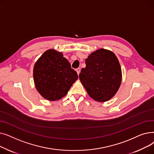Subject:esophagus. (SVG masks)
Segmentation results:
<instances>
[{
	"mask_svg": "<svg viewBox=\"0 0 154 154\" xmlns=\"http://www.w3.org/2000/svg\"><path fill=\"white\" fill-rule=\"evenodd\" d=\"M76 71H77V74H78V75H79V74H80V68L77 69H76Z\"/></svg>",
	"mask_w": 154,
	"mask_h": 154,
	"instance_id": "34e87169",
	"label": "esophagus"
}]
</instances>
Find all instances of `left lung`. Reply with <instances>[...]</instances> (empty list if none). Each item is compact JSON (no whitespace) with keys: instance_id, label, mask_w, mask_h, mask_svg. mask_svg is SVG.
I'll list each match as a JSON object with an SVG mask.
<instances>
[{"instance_id":"1","label":"left lung","mask_w":154,"mask_h":154,"mask_svg":"<svg viewBox=\"0 0 154 154\" xmlns=\"http://www.w3.org/2000/svg\"><path fill=\"white\" fill-rule=\"evenodd\" d=\"M79 79L91 97L106 102L117 93L122 81V70L116 55L112 51L100 48L85 59Z\"/></svg>"}]
</instances>
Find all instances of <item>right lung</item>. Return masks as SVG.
Listing matches in <instances>:
<instances>
[{"label": "right lung", "mask_w": 154, "mask_h": 154, "mask_svg": "<svg viewBox=\"0 0 154 154\" xmlns=\"http://www.w3.org/2000/svg\"><path fill=\"white\" fill-rule=\"evenodd\" d=\"M34 80L39 94L48 100H57L66 95L78 79L77 72L61 52L45 51L34 67Z\"/></svg>", "instance_id": "add662e5"}]
</instances>
